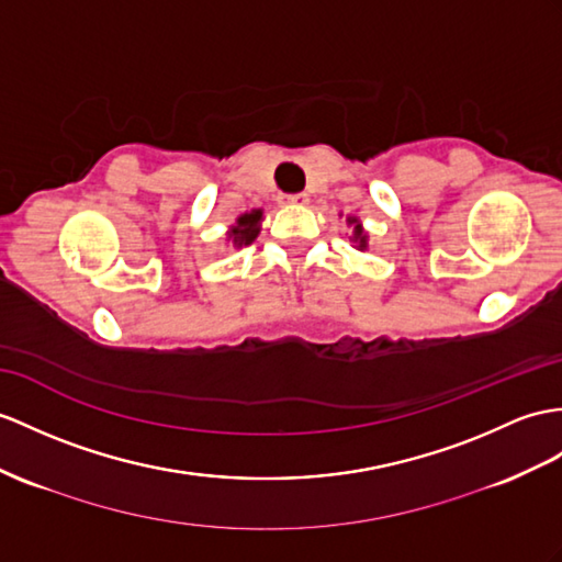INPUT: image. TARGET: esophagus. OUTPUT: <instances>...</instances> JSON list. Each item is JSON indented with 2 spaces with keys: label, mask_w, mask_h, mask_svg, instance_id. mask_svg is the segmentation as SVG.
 Listing matches in <instances>:
<instances>
[{
  "label": "esophagus",
  "mask_w": 562,
  "mask_h": 562,
  "mask_svg": "<svg viewBox=\"0 0 562 562\" xmlns=\"http://www.w3.org/2000/svg\"><path fill=\"white\" fill-rule=\"evenodd\" d=\"M283 202L289 204H307L310 202V195L307 193H297V195H285Z\"/></svg>",
  "instance_id": "1"
}]
</instances>
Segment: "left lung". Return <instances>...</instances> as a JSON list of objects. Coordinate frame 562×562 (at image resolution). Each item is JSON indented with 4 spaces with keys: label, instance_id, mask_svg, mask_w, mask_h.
<instances>
[{
    "label": "left lung",
    "instance_id": "1",
    "mask_svg": "<svg viewBox=\"0 0 562 562\" xmlns=\"http://www.w3.org/2000/svg\"><path fill=\"white\" fill-rule=\"evenodd\" d=\"M340 216H344V214H340ZM346 224L350 226V243H352V248L358 250V252H367V250H369V236H367V231H364V226H362V222H360V216L348 214V216H346Z\"/></svg>",
    "mask_w": 562,
    "mask_h": 562
}]
</instances>
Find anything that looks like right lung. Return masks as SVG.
Instances as JSON below:
<instances>
[{"label":"right lung","mask_w":562,"mask_h":562,"mask_svg":"<svg viewBox=\"0 0 562 562\" xmlns=\"http://www.w3.org/2000/svg\"><path fill=\"white\" fill-rule=\"evenodd\" d=\"M262 218H265L262 210L243 212L236 218V224L226 231V243L236 250H240L243 245H250L259 236V231H262Z\"/></svg>","instance_id":"obj_1"}]
</instances>
